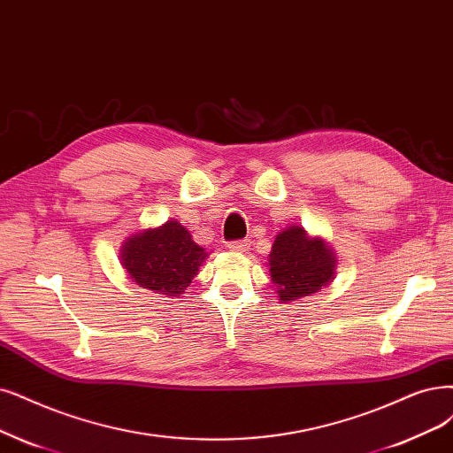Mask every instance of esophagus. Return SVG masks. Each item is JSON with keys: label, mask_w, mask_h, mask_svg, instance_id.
<instances>
[{"label": "esophagus", "mask_w": 453, "mask_h": 453, "mask_svg": "<svg viewBox=\"0 0 453 453\" xmlns=\"http://www.w3.org/2000/svg\"><path fill=\"white\" fill-rule=\"evenodd\" d=\"M248 246H250L248 241H231V242H227V248L231 250V252H246Z\"/></svg>", "instance_id": "34e87169"}]
</instances>
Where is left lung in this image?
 <instances>
[{"instance_id":"left-lung-1","label":"left lung","mask_w":453,"mask_h":453,"mask_svg":"<svg viewBox=\"0 0 453 453\" xmlns=\"http://www.w3.org/2000/svg\"><path fill=\"white\" fill-rule=\"evenodd\" d=\"M269 265L280 300H296L332 281L336 257L323 241L308 239L304 229L295 226L276 237Z\"/></svg>"}]
</instances>
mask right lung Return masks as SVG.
<instances>
[{
	"mask_svg": "<svg viewBox=\"0 0 453 453\" xmlns=\"http://www.w3.org/2000/svg\"><path fill=\"white\" fill-rule=\"evenodd\" d=\"M205 250L197 246L179 222L132 235L123 246V266L142 286L167 296H179L197 274Z\"/></svg>",
	"mask_w": 453,
	"mask_h": 453,
	"instance_id": "right-lung-1",
	"label": "right lung"
}]
</instances>
